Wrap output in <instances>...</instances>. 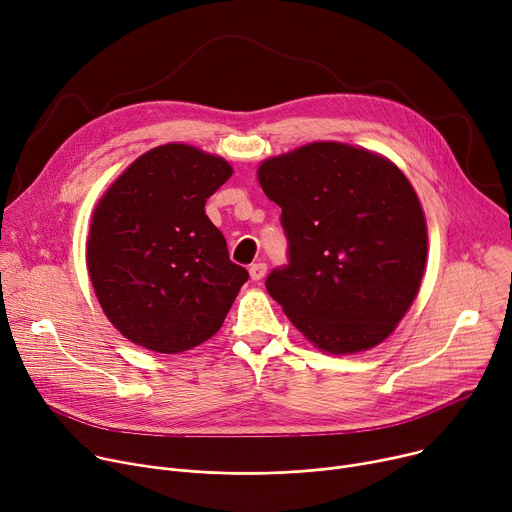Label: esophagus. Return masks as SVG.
I'll use <instances>...</instances> for the list:
<instances>
[{"label": "esophagus", "instance_id": "34e87169", "mask_svg": "<svg viewBox=\"0 0 512 512\" xmlns=\"http://www.w3.org/2000/svg\"><path fill=\"white\" fill-rule=\"evenodd\" d=\"M264 274H266V264H264V262H256V264L250 266V277H252V281L264 279Z\"/></svg>", "mask_w": 512, "mask_h": 512}]
</instances>
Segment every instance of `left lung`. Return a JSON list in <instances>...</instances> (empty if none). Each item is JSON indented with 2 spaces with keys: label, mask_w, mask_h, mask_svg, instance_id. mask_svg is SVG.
Returning <instances> with one entry per match:
<instances>
[{
  "label": "left lung",
  "mask_w": 512,
  "mask_h": 512,
  "mask_svg": "<svg viewBox=\"0 0 512 512\" xmlns=\"http://www.w3.org/2000/svg\"><path fill=\"white\" fill-rule=\"evenodd\" d=\"M281 207L287 264L266 291L293 326L332 355L383 342L412 305L426 262V223L408 178L385 157L309 143L258 168Z\"/></svg>",
  "instance_id": "1"
}]
</instances>
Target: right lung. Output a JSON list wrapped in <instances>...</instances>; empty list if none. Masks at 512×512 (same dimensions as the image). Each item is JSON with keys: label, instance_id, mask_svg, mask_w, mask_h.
<instances>
[{"label": "right lung", "instance_id": "obj_1", "mask_svg": "<svg viewBox=\"0 0 512 512\" xmlns=\"http://www.w3.org/2000/svg\"><path fill=\"white\" fill-rule=\"evenodd\" d=\"M231 172L221 157L168 143L143 153L102 196L88 270L106 318L131 342L174 355L221 328L250 277L205 215Z\"/></svg>", "mask_w": 512, "mask_h": 512}]
</instances>
